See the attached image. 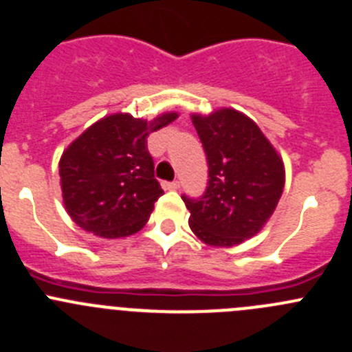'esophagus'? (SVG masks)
Wrapping results in <instances>:
<instances>
[{
    "mask_svg": "<svg viewBox=\"0 0 352 352\" xmlns=\"http://www.w3.org/2000/svg\"><path fill=\"white\" fill-rule=\"evenodd\" d=\"M164 190H178L179 188V182H173V183H162Z\"/></svg>",
    "mask_w": 352,
    "mask_h": 352,
    "instance_id": "1",
    "label": "esophagus"
}]
</instances>
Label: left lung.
<instances>
[{"mask_svg":"<svg viewBox=\"0 0 352 352\" xmlns=\"http://www.w3.org/2000/svg\"><path fill=\"white\" fill-rule=\"evenodd\" d=\"M209 164L200 199H186L190 230L210 247H235L256 236L273 216L285 186V166L259 126L243 112L223 107L192 113Z\"/></svg>","mask_w":352,"mask_h":352,"instance_id":"left-lung-1","label":"left lung"}]
</instances>
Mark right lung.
Masks as SVG:
<instances>
[{
    "mask_svg": "<svg viewBox=\"0 0 352 352\" xmlns=\"http://www.w3.org/2000/svg\"><path fill=\"white\" fill-rule=\"evenodd\" d=\"M176 119L178 112H162L152 120L110 113L63 150L60 186L74 223L102 239L135 235L145 226L164 193L153 178L146 136Z\"/></svg>",
    "mask_w": 352,
    "mask_h": 352,
    "instance_id": "add662e5",
    "label": "right lung"
}]
</instances>
